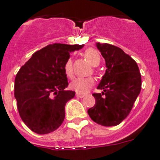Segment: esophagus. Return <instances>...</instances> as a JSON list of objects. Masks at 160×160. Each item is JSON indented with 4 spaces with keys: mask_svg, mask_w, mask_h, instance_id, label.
Wrapping results in <instances>:
<instances>
[{
    "mask_svg": "<svg viewBox=\"0 0 160 160\" xmlns=\"http://www.w3.org/2000/svg\"><path fill=\"white\" fill-rule=\"evenodd\" d=\"M76 96L78 98H83V96H84V94H81V93H78L77 92V94H76Z\"/></svg>",
    "mask_w": 160,
    "mask_h": 160,
    "instance_id": "esophagus-1",
    "label": "esophagus"
}]
</instances>
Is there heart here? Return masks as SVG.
<instances>
[{
	"label": "heart",
	"mask_w": 160,
	"mask_h": 160,
	"mask_svg": "<svg viewBox=\"0 0 160 160\" xmlns=\"http://www.w3.org/2000/svg\"><path fill=\"white\" fill-rule=\"evenodd\" d=\"M84 56L89 61V63L94 67L100 64V56L97 50L94 49V48H88L84 52ZM64 72L68 77L72 78L73 77L72 62L70 59H68L64 64ZM94 80L92 77L77 78L71 82L70 88L78 93H85L94 85Z\"/></svg>",
	"instance_id": "obj_1"
}]
</instances>
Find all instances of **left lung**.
Instances as JSON below:
<instances>
[{
  "mask_svg": "<svg viewBox=\"0 0 160 160\" xmlns=\"http://www.w3.org/2000/svg\"><path fill=\"white\" fill-rule=\"evenodd\" d=\"M106 64V72L92 95L96 103L88 110L93 121L105 127L116 126L128 116L141 90V75L137 64L121 48L96 43Z\"/></svg>",
  "mask_w": 160,
  "mask_h": 160,
  "instance_id": "left-lung-1",
  "label": "left lung"
}]
</instances>
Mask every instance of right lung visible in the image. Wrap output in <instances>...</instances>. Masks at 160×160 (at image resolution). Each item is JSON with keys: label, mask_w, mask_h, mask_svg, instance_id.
Returning <instances> with one entry per match:
<instances>
[{"label": "right lung", "mask_w": 160, "mask_h": 160, "mask_svg": "<svg viewBox=\"0 0 160 160\" xmlns=\"http://www.w3.org/2000/svg\"><path fill=\"white\" fill-rule=\"evenodd\" d=\"M83 44H53L32 54L15 78L14 96L20 116L28 128L40 135L57 130L65 117V104L76 92L68 85L64 65L70 52Z\"/></svg>", "instance_id": "1"}]
</instances>
